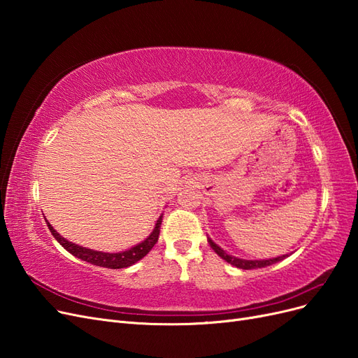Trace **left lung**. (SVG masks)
<instances>
[{"instance_id":"left-lung-1","label":"left lung","mask_w":358,"mask_h":358,"mask_svg":"<svg viewBox=\"0 0 358 358\" xmlns=\"http://www.w3.org/2000/svg\"><path fill=\"white\" fill-rule=\"evenodd\" d=\"M208 242L210 245V248L213 249V251L218 254L221 258H224L227 263H230L236 267L239 268H243V270H251V268H262V267H267V266H272L278 262H280V259H284L287 255H282V257H278V258H270V259H242V258H236V257H231L227 254L224 249H221L218 245L213 243L209 237H208Z\"/></svg>"}]
</instances>
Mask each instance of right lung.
Here are the masks:
<instances>
[{"label":"right lung","mask_w":358,"mask_h":358,"mask_svg":"<svg viewBox=\"0 0 358 358\" xmlns=\"http://www.w3.org/2000/svg\"><path fill=\"white\" fill-rule=\"evenodd\" d=\"M161 222H162V216L157 221L154 231L150 233V236L148 237L146 241L136 245L131 249H128V251L117 252V254L92 251V249H86V248H82L79 245H74V243L64 239V237H61L55 230H53V227L49 222H48V227H49L52 236L58 241V243L62 245V248L67 249V251L70 254H73L74 257H78V258L83 259V262L91 263L94 266L107 267V268H124V267H128V266L137 263L138 259H142L150 251V249L154 248V245L158 242Z\"/></svg>","instance_id":"obj_1"}]
</instances>
